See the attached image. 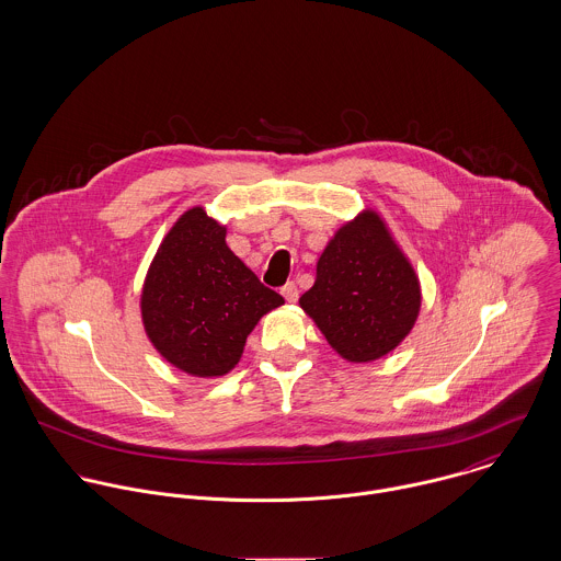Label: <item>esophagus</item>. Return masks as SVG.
<instances>
[{
  "label": "esophagus",
  "mask_w": 561,
  "mask_h": 561,
  "mask_svg": "<svg viewBox=\"0 0 561 561\" xmlns=\"http://www.w3.org/2000/svg\"><path fill=\"white\" fill-rule=\"evenodd\" d=\"M280 294H283V298L287 300V302H296L298 300V287H296V283H287L283 289H280Z\"/></svg>",
  "instance_id": "1"
}]
</instances>
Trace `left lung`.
<instances>
[{
  "mask_svg": "<svg viewBox=\"0 0 561 561\" xmlns=\"http://www.w3.org/2000/svg\"><path fill=\"white\" fill-rule=\"evenodd\" d=\"M300 307L347 363L378 360L410 334L419 276L378 211L363 209L325 243Z\"/></svg>",
  "mask_w": 561,
  "mask_h": 561,
  "instance_id": "8db88e82",
  "label": "left lung"
}]
</instances>
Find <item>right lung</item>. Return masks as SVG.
<instances>
[{
  "label": "right lung",
  "instance_id": "right-lung-1",
  "mask_svg": "<svg viewBox=\"0 0 561 561\" xmlns=\"http://www.w3.org/2000/svg\"><path fill=\"white\" fill-rule=\"evenodd\" d=\"M285 305L227 245V227L187 209L160 243L140 296L149 341L176 369L227 376L259 320Z\"/></svg>",
  "mask_w": 561,
  "mask_h": 561
}]
</instances>
